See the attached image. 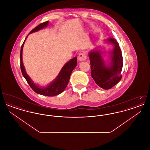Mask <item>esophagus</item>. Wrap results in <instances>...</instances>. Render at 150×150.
Instances as JSON below:
<instances>
[{
	"instance_id": "esophagus-1",
	"label": "esophagus",
	"mask_w": 150,
	"mask_h": 150,
	"mask_svg": "<svg viewBox=\"0 0 150 150\" xmlns=\"http://www.w3.org/2000/svg\"><path fill=\"white\" fill-rule=\"evenodd\" d=\"M78 59L79 61H85L86 59V56L84 53H80L78 56Z\"/></svg>"
}]
</instances>
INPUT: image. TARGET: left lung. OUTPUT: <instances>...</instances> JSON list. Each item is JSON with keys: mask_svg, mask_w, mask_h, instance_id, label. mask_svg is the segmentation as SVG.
Returning <instances> with one entry per match:
<instances>
[{"mask_svg": "<svg viewBox=\"0 0 150 150\" xmlns=\"http://www.w3.org/2000/svg\"><path fill=\"white\" fill-rule=\"evenodd\" d=\"M107 41L114 45L111 52L112 60L109 67L106 66L100 51L94 50L89 54L92 77L96 84L103 89H110L120 81L123 65L119 43L113 38H110Z\"/></svg>", "mask_w": 150, "mask_h": 150, "instance_id": "left-lung-1", "label": "left lung"}]
</instances>
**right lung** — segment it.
Listing matches in <instances>:
<instances>
[{"instance_id":"right-lung-1","label":"right lung","mask_w":150,"mask_h":150,"mask_svg":"<svg viewBox=\"0 0 150 150\" xmlns=\"http://www.w3.org/2000/svg\"><path fill=\"white\" fill-rule=\"evenodd\" d=\"M48 25V21L42 23L38 26H37L34 29H33L29 34L34 33L36 31H38L40 29H43L44 28H45L46 26H47ZM28 36V35L26 36V38H25L23 43L21 47V52H20V66H21L22 74L23 77L26 80L27 82L28 83L30 86L32 88V89L38 94L43 95V96L52 97V96H57L58 94L62 93L64 91V89L66 88V86L69 83L72 71L77 65V57H74V58L71 59L70 61H69L68 62H67L66 64H64L62 69H61L59 74H58L57 78L50 85H49L45 88H40L38 86L35 85L31 79L30 78L28 75L25 71L23 62H22V55L23 47Z\"/></svg>"}]
</instances>
